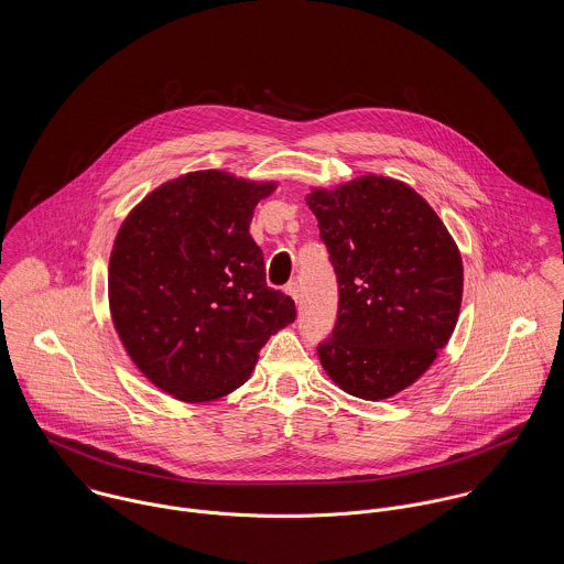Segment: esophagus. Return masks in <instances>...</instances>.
<instances>
[{"label": "esophagus", "instance_id": "34e87169", "mask_svg": "<svg viewBox=\"0 0 564 564\" xmlns=\"http://www.w3.org/2000/svg\"><path fill=\"white\" fill-rule=\"evenodd\" d=\"M284 291H286V293H289V295L295 300V304L300 302V284H297V282H289Z\"/></svg>", "mask_w": 564, "mask_h": 564}]
</instances>
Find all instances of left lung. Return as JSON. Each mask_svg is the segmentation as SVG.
Returning <instances> with one entry per match:
<instances>
[{
	"instance_id": "8db88e82",
	"label": "left lung",
	"mask_w": 564,
	"mask_h": 564,
	"mask_svg": "<svg viewBox=\"0 0 564 564\" xmlns=\"http://www.w3.org/2000/svg\"><path fill=\"white\" fill-rule=\"evenodd\" d=\"M338 282L319 343L325 373L349 395L387 400L434 362L456 327L463 260L430 204L400 180L362 175L306 197Z\"/></svg>"
}]
</instances>
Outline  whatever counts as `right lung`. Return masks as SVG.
Wrapping results in <instances>:
<instances>
[{
	"label": "right lung",
	"mask_w": 564,
	"mask_h": 564,
	"mask_svg": "<svg viewBox=\"0 0 564 564\" xmlns=\"http://www.w3.org/2000/svg\"><path fill=\"white\" fill-rule=\"evenodd\" d=\"M275 182L195 171L164 182L123 221L108 264L115 329L141 373L182 402L219 400L249 378L260 347L295 322L267 286L253 208Z\"/></svg>",
	"instance_id": "obj_1"
}]
</instances>
